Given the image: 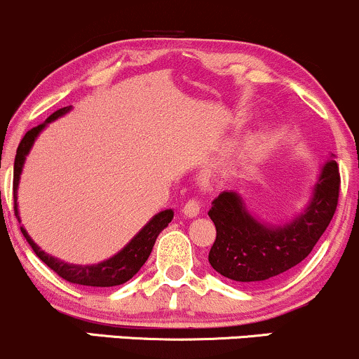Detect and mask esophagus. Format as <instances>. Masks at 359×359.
I'll return each mask as SVG.
<instances>
[{
  "label": "esophagus",
  "mask_w": 359,
  "mask_h": 359,
  "mask_svg": "<svg viewBox=\"0 0 359 359\" xmlns=\"http://www.w3.org/2000/svg\"><path fill=\"white\" fill-rule=\"evenodd\" d=\"M182 212H184L187 217H196L197 214L201 212V203H199V199H189L187 203L184 204Z\"/></svg>",
  "instance_id": "esophagus-1"
}]
</instances>
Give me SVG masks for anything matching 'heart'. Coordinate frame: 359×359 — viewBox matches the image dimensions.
<instances>
[{
  "label": "heart",
  "mask_w": 359,
  "mask_h": 359,
  "mask_svg": "<svg viewBox=\"0 0 359 359\" xmlns=\"http://www.w3.org/2000/svg\"><path fill=\"white\" fill-rule=\"evenodd\" d=\"M270 137H271L270 128L266 126L259 128L258 131L251 133L250 137L245 140V148L250 151V154H258V151H262L263 148L269 145Z\"/></svg>",
  "instance_id": "1"
}]
</instances>
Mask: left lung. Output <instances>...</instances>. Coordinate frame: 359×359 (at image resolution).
<instances>
[{"instance_id":"1","label":"left lung","mask_w":359,"mask_h":359,"mask_svg":"<svg viewBox=\"0 0 359 359\" xmlns=\"http://www.w3.org/2000/svg\"><path fill=\"white\" fill-rule=\"evenodd\" d=\"M339 167L325 162L307 208L285 224H265L245 208L240 194L224 191L209 209L216 241L209 263L222 277L234 282L263 285L285 273L309 257L323 236L337 208Z\"/></svg>"}]
</instances>
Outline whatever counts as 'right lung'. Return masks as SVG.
<instances>
[{"instance_id":"right-lung-1","label":"right lung","mask_w":359,"mask_h":359,"mask_svg":"<svg viewBox=\"0 0 359 359\" xmlns=\"http://www.w3.org/2000/svg\"><path fill=\"white\" fill-rule=\"evenodd\" d=\"M67 111H71V106H65V108L57 109L55 113H52L42 125L32 128L30 131H27L22 142H20L18 150H16L15 156V168H13V197H15V216L20 221V212H18V203H16V192H18V184H20V175H22L25 158H27L28 151L34 147L36 137H39L40 131L43 130L48 123L53 119L64 116ZM174 217V211L172 209H165V211L155 214L150 221L147 222L142 228L137 236L133 238L121 251H118L114 257L104 262L96 263V265H72V263H65L62 259L50 257V255L45 253L43 250H40V246L32 240L30 234L27 233V229L23 226H20L23 236L27 238L28 245L32 246V250L35 251V255L39 257L48 269L55 271L59 277H62L67 282L76 283V285H86V287H114L121 285L130 280L133 275L138 273V270L142 269L143 263L147 262L150 257L151 250L156 241V236L167 228L168 222Z\"/></svg>"}]
</instances>
